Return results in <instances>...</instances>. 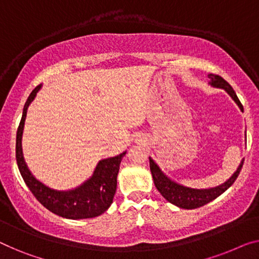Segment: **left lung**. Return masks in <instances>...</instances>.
<instances>
[{"label": "left lung", "mask_w": 259, "mask_h": 259, "mask_svg": "<svg viewBox=\"0 0 259 259\" xmlns=\"http://www.w3.org/2000/svg\"><path fill=\"white\" fill-rule=\"evenodd\" d=\"M208 78L210 79L209 80L210 86L225 90L231 96V99L236 102V105L240 107V109L243 111V106L240 102V100H238L236 93H235L233 87H231L230 84L222 78V76L216 75V74H209L208 75ZM149 159H150V169H151L152 178L157 190L159 191L160 194L163 195L168 202L176 204V206H178L180 208H184V209H194V208L204 206L206 203L213 201L214 199L221 195L222 193H225L231 186V185L235 183V180L237 179V177L240 175L242 169L243 163H244V159H243L241 161L240 166L237 167L236 172H235L234 175L226 181V183H223L222 185H219V186L216 187L198 190V188L183 186V185L171 180L163 171H161L159 166L154 163L152 158L149 157Z\"/></svg>", "instance_id": "8db88e82"}]
</instances>
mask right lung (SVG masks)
I'll return each instance as SVG.
<instances>
[{"instance_id":"right-lung-1","label":"right lung","mask_w":259,"mask_h":259,"mask_svg":"<svg viewBox=\"0 0 259 259\" xmlns=\"http://www.w3.org/2000/svg\"><path fill=\"white\" fill-rule=\"evenodd\" d=\"M41 84L31 92L23 108L22 119L19 122L16 135V160L18 169L26 186L38 201L52 213L61 218L80 220L92 219L101 215L110 207L116 192L117 175L122 158L125 156L123 152L118 156L100 160L90 179L74 190L57 191L50 188L37 180L32 176L25 164L22 151V135L24 129L26 111L30 103L36 98Z\"/></svg>"}]
</instances>
